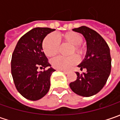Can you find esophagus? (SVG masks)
I'll return each mask as SVG.
<instances>
[{
  "mask_svg": "<svg viewBox=\"0 0 120 120\" xmlns=\"http://www.w3.org/2000/svg\"><path fill=\"white\" fill-rule=\"evenodd\" d=\"M57 71H59L63 72V73H65V74H67V73H68V71H65V70H61V69H57Z\"/></svg>",
  "mask_w": 120,
  "mask_h": 120,
  "instance_id": "obj_1",
  "label": "esophagus"
}]
</instances>
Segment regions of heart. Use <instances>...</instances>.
I'll use <instances>...</instances> for the list:
<instances>
[{
    "mask_svg": "<svg viewBox=\"0 0 120 120\" xmlns=\"http://www.w3.org/2000/svg\"><path fill=\"white\" fill-rule=\"evenodd\" d=\"M60 39L63 43L69 44L71 46V53H75L78 55H81L84 53V49L81 47L79 44L82 41L80 35L74 32H67L60 35ZM59 48V42L56 35L49 34L44 39L43 42V49L44 53L48 57H53L57 53ZM78 61L75 55L70 57L58 56L51 60V65L54 68L61 70H68Z\"/></svg>",
    "mask_w": 120,
    "mask_h": 120,
    "instance_id": "b5f03b06",
    "label": "heart"
}]
</instances>
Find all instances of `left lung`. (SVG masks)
Masks as SVG:
<instances>
[{"label": "left lung", "mask_w": 120, "mask_h": 120, "mask_svg": "<svg viewBox=\"0 0 120 120\" xmlns=\"http://www.w3.org/2000/svg\"><path fill=\"white\" fill-rule=\"evenodd\" d=\"M73 31L83 35L86 41L87 52L78 67L85 69L86 73L76 72L77 79L70 83L69 87L76 94L90 97L97 94L104 87L108 79L112 66V59L108 45L96 31L82 26Z\"/></svg>", "instance_id": "obj_1"}]
</instances>
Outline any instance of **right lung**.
<instances>
[{
  "label": "right lung",
  "mask_w": 120,
  "mask_h": 120,
  "mask_svg": "<svg viewBox=\"0 0 120 120\" xmlns=\"http://www.w3.org/2000/svg\"><path fill=\"white\" fill-rule=\"evenodd\" d=\"M55 29L37 27L19 40L12 55L11 73L16 90L25 98L37 101L43 98L50 88V77L55 70L51 67L43 51L45 37ZM50 67L39 72L38 68Z\"/></svg>",
  "instance_id": "right-lung-1"
}]
</instances>
